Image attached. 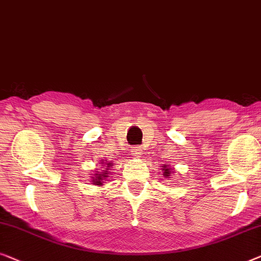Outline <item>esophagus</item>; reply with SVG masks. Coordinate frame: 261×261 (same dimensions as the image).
<instances>
[{"mask_svg":"<svg viewBox=\"0 0 261 261\" xmlns=\"http://www.w3.org/2000/svg\"><path fill=\"white\" fill-rule=\"evenodd\" d=\"M131 155L134 157H139L142 155V149L141 146H134V148L131 149Z\"/></svg>","mask_w":261,"mask_h":261,"instance_id":"obj_1","label":"esophagus"}]
</instances>
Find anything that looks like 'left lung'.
Masks as SVG:
<instances>
[{
    "instance_id": "left-lung-1",
    "label": "left lung",
    "mask_w": 261,
    "mask_h": 261,
    "mask_svg": "<svg viewBox=\"0 0 261 261\" xmlns=\"http://www.w3.org/2000/svg\"><path fill=\"white\" fill-rule=\"evenodd\" d=\"M163 170H164V175H166V176H169V174H170V171H169V169L166 166H164Z\"/></svg>"
}]
</instances>
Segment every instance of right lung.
I'll list each match as a JSON object with an SVG mask.
<instances>
[{"mask_svg": "<svg viewBox=\"0 0 261 261\" xmlns=\"http://www.w3.org/2000/svg\"><path fill=\"white\" fill-rule=\"evenodd\" d=\"M101 162L104 163V161H101ZM110 166H111V162H106V167H108V168H105V170H102V172L97 171V174H94L95 177H92V179H93L92 182L94 183V185L102 186V181H104V179L108 177V170H109Z\"/></svg>", "mask_w": 261, "mask_h": 261, "instance_id": "add662e5", "label": "right lung"}]
</instances>
